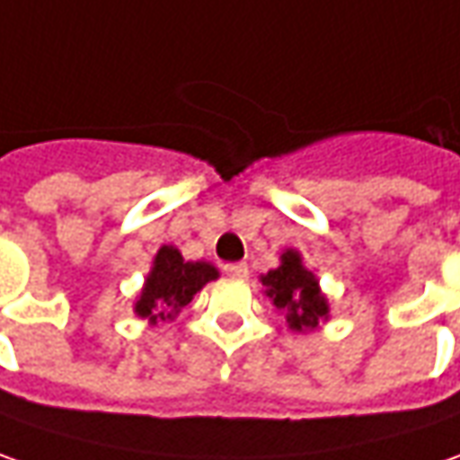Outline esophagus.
Listing matches in <instances>:
<instances>
[{"instance_id": "34e87169", "label": "esophagus", "mask_w": 460, "mask_h": 460, "mask_svg": "<svg viewBox=\"0 0 460 460\" xmlns=\"http://www.w3.org/2000/svg\"><path fill=\"white\" fill-rule=\"evenodd\" d=\"M224 270H226V275H229V278H236V279L249 278V267H246L244 261H236V264H226Z\"/></svg>"}]
</instances>
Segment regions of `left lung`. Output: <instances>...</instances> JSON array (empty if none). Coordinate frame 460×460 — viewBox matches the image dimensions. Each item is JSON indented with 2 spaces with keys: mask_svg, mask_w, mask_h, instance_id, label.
<instances>
[{
  "mask_svg": "<svg viewBox=\"0 0 460 460\" xmlns=\"http://www.w3.org/2000/svg\"><path fill=\"white\" fill-rule=\"evenodd\" d=\"M261 285L275 308L285 310V321L297 333L315 331L328 318V300L321 293V285L303 267V257L295 249H288L279 257V267L261 275Z\"/></svg>",
  "mask_w": 460,
  "mask_h": 460,
  "instance_id": "obj_1",
  "label": "left lung"
}]
</instances>
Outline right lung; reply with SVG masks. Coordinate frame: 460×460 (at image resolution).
<instances>
[{"label": "right lung", "mask_w": 460, "mask_h": 460, "mask_svg": "<svg viewBox=\"0 0 460 460\" xmlns=\"http://www.w3.org/2000/svg\"><path fill=\"white\" fill-rule=\"evenodd\" d=\"M216 278L218 270L211 261H185L175 246L163 244L152 260V270L137 297L135 313L152 325L157 321H172L193 300V295Z\"/></svg>", "instance_id": "1"}]
</instances>
